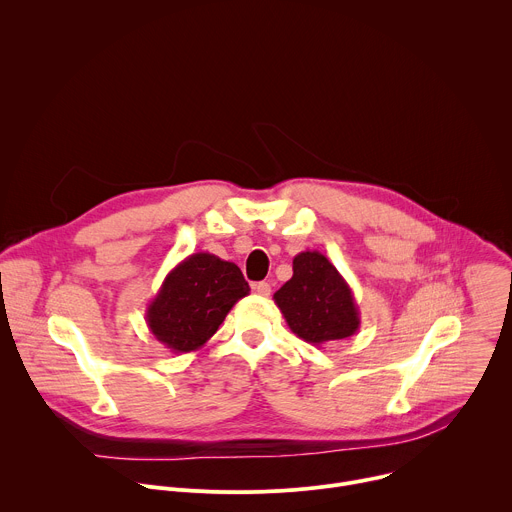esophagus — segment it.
<instances>
[{"label": "esophagus", "mask_w": 512, "mask_h": 512, "mask_svg": "<svg viewBox=\"0 0 512 512\" xmlns=\"http://www.w3.org/2000/svg\"><path fill=\"white\" fill-rule=\"evenodd\" d=\"M253 289L257 291L259 296H263V298H267V296L271 294V285H269L267 281H259V283H255V285H253Z\"/></svg>", "instance_id": "34e87169"}]
</instances>
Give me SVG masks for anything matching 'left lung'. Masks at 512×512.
<instances>
[{"instance_id":"1","label":"left lung","mask_w":512,"mask_h":512,"mask_svg":"<svg viewBox=\"0 0 512 512\" xmlns=\"http://www.w3.org/2000/svg\"><path fill=\"white\" fill-rule=\"evenodd\" d=\"M273 300L289 330L314 346L348 338L360 326L350 285L320 251L294 257V275L275 291Z\"/></svg>"}]
</instances>
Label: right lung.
Wrapping results in <instances>:
<instances>
[{
    "label": "right lung",
    "instance_id": "obj_1",
    "mask_svg": "<svg viewBox=\"0 0 512 512\" xmlns=\"http://www.w3.org/2000/svg\"><path fill=\"white\" fill-rule=\"evenodd\" d=\"M249 291L235 263L204 251L192 253L166 275L145 310V322L170 352H194L212 338Z\"/></svg>",
    "mask_w": 512,
    "mask_h": 512
}]
</instances>
